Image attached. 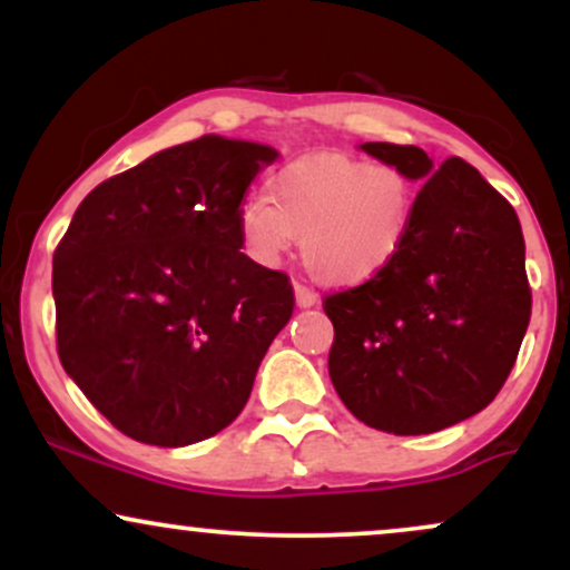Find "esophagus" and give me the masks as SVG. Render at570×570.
Returning a JSON list of instances; mask_svg holds the SVG:
<instances>
[{"label":"esophagus","mask_w":570,"mask_h":570,"mask_svg":"<svg viewBox=\"0 0 570 570\" xmlns=\"http://www.w3.org/2000/svg\"><path fill=\"white\" fill-rule=\"evenodd\" d=\"M294 303H297V307H313L318 305V294L313 289H307V286L297 284L294 286Z\"/></svg>","instance_id":"obj_1"}]
</instances>
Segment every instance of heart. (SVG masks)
<instances>
[{
	"instance_id": "1",
	"label": "heart",
	"mask_w": 570,
	"mask_h": 570,
	"mask_svg": "<svg viewBox=\"0 0 570 570\" xmlns=\"http://www.w3.org/2000/svg\"><path fill=\"white\" fill-rule=\"evenodd\" d=\"M271 187L273 198L252 195L238 212L248 254L273 265L299 238L307 273L326 286L381 278L407 246L417 214L407 174L340 153L294 160Z\"/></svg>"
}]
</instances>
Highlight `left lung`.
Returning a JSON list of instances; mask_svg holds the SVG:
<instances>
[{
	"mask_svg": "<svg viewBox=\"0 0 570 570\" xmlns=\"http://www.w3.org/2000/svg\"><path fill=\"white\" fill-rule=\"evenodd\" d=\"M362 149L423 181L407 246L370 284L330 294V377L353 415L399 436L434 434L493 402L531 322L525 240L507 198L466 160L421 147Z\"/></svg>",
	"mask_w": 570,
	"mask_h": 570,
	"instance_id": "8db88e82",
	"label": "left lung"
}]
</instances>
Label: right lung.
Returning a JSON list of instances; mask_svg holds the SVG:
<instances>
[{"instance_id":"right-lung-1","label":"right lung","mask_w":570,"mask_h":570,"mask_svg":"<svg viewBox=\"0 0 570 570\" xmlns=\"http://www.w3.org/2000/svg\"><path fill=\"white\" fill-rule=\"evenodd\" d=\"M267 144L200 136L101 181L53 254L67 375L130 440L185 448L227 429L292 318L284 273L248 259L238 212Z\"/></svg>"}]
</instances>
